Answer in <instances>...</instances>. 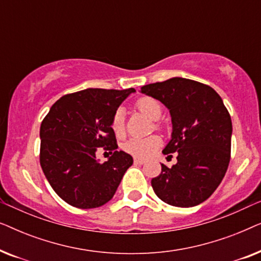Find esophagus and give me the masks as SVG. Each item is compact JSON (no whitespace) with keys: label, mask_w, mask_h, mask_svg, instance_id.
<instances>
[{"label":"esophagus","mask_w":261,"mask_h":261,"mask_svg":"<svg viewBox=\"0 0 261 261\" xmlns=\"http://www.w3.org/2000/svg\"><path fill=\"white\" fill-rule=\"evenodd\" d=\"M146 162L145 159H141V158H137V156H135L134 158V163L135 164H139V165H141V164H144Z\"/></svg>","instance_id":"esophagus-1"}]
</instances>
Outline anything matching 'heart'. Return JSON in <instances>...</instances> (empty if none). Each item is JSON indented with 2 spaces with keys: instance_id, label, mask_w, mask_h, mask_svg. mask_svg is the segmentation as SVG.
Wrapping results in <instances>:
<instances>
[{
  "instance_id": "b5f03b06",
  "label": "heart",
  "mask_w": 261,
  "mask_h": 261,
  "mask_svg": "<svg viewBox=\"0 0 261 261\" xmlns=\"http://www.w3.org/2000/svg\"><path fill=\"white\" fill-rule=\"evenodd\" d=\"M137 108L151 120H159L162 116V106L158 101L153 98H140L137 103ZM113 132L116 137H122L124 133L123 110L119 109L113 117L112 122ZM160 146V139L155 135L146 138H132L124 142V151L137 156H148L154 154Z\"/></svg>"
}]
</instances>
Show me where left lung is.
<instances>
[{"instance_id":"8db88e82","label":"left lung","mask_w":261,"mask_h":261,"mask_svg":"<svg viewBox=\"0 0 261 261\" xmlns=\"http://www.w3.org/2000/svg\"><path fill=\"white\" fill-rule=\"evenodd\" d=\"M140 92L169 109L172 133L163 153H178L172 167L162 164L153 190L170 205H198L216 190L229 165L233 126L222 98L209 85L181 77L144 85Z\"/></svg>"}]
</instances>
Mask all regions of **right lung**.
Segmentation results:
<instances>
[{
    "label": "right lung",
    "mask_w": 261,
    "mask_h": 261,
    "mask_svg": "<svg viewBox=\"0 0 261 261\" xmlns=\"http://www.w3.org/2000/svg\"><path fill=\"white\" fill-rule=\"evenodd\" d=\"M135 92L85 89L60 97L40 126V165L56 194L70 205L97 208L115 195L132 155L116 151L112 122L121 103ZM98 147L113 150L107 162L95 158Z\"/></svg>",
    "instance_id": "1"
}]
</instances>
